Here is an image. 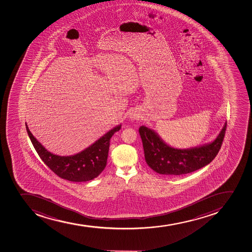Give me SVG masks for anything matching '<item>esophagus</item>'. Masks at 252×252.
Returning a JSON list of instances; mask_svg holds the SVG:
<instances>
[{"label":"esophagus","instance_id":"1","mask_svg":"<svg viewBox=\"0 0 252 252\" xmlns=\"http://www.w3.org/2000/svg\"><path fill=\"white\" fill-rule=\"evenodd\" d=\"M129 118H130L131 121L139 120V119L141 118V116L139 115V114H138L136 112H132V113H130Z\"/></svg>","mask_w":252,"mask_h":252}]
</instances>
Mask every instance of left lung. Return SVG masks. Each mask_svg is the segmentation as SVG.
<instances>
[{
	"label": "left lung",
	"mask_w": 252,
	"mask_h": 252,
	"mask_svg": "<svg viewBox=\"0 0 252 252\" xmlns=\"http://www.w3.org/2000/svg\"><path fill=\"white\" fill-rule=\"evenodd\" d=\"M226 128L227 123L211 144L188 149L169 146L156 132L144 126L139 127V132L149 167L161 175H182L199 170L213 161L223 144Z\"/></svg>",
	"instance_id": "left-lung-1"
}]
</instances>
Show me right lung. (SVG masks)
Returning <instances> with one entry per match:
<instances>
[{"instance_id":"right-lung-1","label":"right lung","mask_w":252,"mask_h":252,"mask_svg":"<svg viewBox=\"0 0 252 252\" xmlns=\"http://www.w3.org/2000/svg\"><path fill=\"white\" fill-rule=\"evenodd\" d=\"M26 129L39 157L55 174L72 182H86L97 177L105 168L111 138L121 129V125L114 127L79 154L69 157L58 156L47 151L34 138L27 123Z\"/></svg>"}]
</instances>
